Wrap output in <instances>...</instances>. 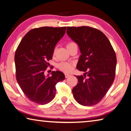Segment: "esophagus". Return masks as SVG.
<instances>
[{
    "instance_id": "esophagus-1",
    "label": "esophagus",
    "mask_w": 131,
    "mask_h": 131,
    "mask_svg": "<svg viewBox=\"0 0 131 131\" xmlns=\"http://www.w3.org/2000/svg\"><path fill=\"white\" fill-rule=\"evenodd\" d=\"M65 78H69V77L70 76V74H68V73H65Z\"/></svg>"
}]
</instances>
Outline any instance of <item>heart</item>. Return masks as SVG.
I'll list each match as a JSON object with an SVG mask.
<instances>
[{"label": "heart", "instance_id": "heart-1", "mask_svg": "<svg viewBox=\"0 0 131 131\" xmlns=\"http://www.w3.org/2000/svg\"><path fill=\"white\" fill-rule=\"evenodd\" d=\"M74 43V42H69L68 43L67 47H69V45H71L72 44ZM56 53V49L53 50V55H55ZM59 68L62 71L65 72H70L73 69V64L71 63H69V62H62L59 65Z\"/></svg>", "mask_w": 131, "mask_h": 131}]
</instances>
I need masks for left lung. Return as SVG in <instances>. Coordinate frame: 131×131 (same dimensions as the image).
<instances>
[{"mask_svg":"<svg viewBox=\"0 0 131 131\" xmlns=\"http://www.w3.org/2000/svg\"><path fill=\"white\" fill-rule=\"evenodd\" d=\"M66 32L79 47L81 55L77 69L85 72L84 76H76L78 83L72 89L73 96L81 105L96 104L114 80L117 65L115 51L107 37L97 29L68 27Z\"/></svg>","mask_w":131,"mask_h":131,"instance_id":"8db88e82","label":"left lung"}]
</instances>
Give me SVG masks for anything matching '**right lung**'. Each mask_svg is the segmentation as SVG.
Wrapping results in <instances>:
<instances>
[{
    "instance_id": "1",
    "label": "right lung",
    "mask_w": 131,
    "mask_h": 131,
    "mask_svg": "<svg viewBox=\"0 0 131 131\" xmlns=\"http://www.w3.org/2000/svg\"><path fill=\"white\" fill-rule=\"evenodd\" d=\"M66 27L34 28L25 35L16 49V79L24 94L32 102L43 105L54 99L55 85L65 79L61 71L44 72L52 59L55 45L66 32Z\"/></svg>"
}]
</instances>
